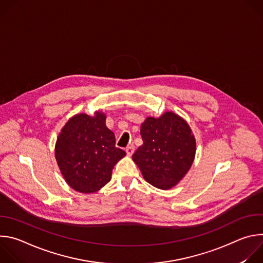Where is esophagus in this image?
Here are the masks:
<instances>
[{"label": "esophagus", "mask_w": 263, "mask_h": 263, "mask_svg": "<svg viewBox=\"0 0 263 263\" xmlns=\"http://www.w3.org/2000/svg\"><path fill=\"white\" fill-rule=\"evenodd\" d=\"M126 153L128 156H131L133 153H134V146L133 145H129L127 148H126Z\"/></svg>", "instance_id": "1"}]
</instances>
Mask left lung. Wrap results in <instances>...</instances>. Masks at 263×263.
Segmentation results:
<instances>
[{
    "label": "left lung",
    "instance_id": "obj_1",
    "mask_svg": "<svg viewBox=\"0 0 263 263\" xmlns=\"http://www.w3.org/2000/svg\"><path fill=\"white\" fill-rule=\"evenodd\" d=\"M140 145L132 156L144 180L170 190L190 171L196 155V139L189 126L174 112L146 118L141 124Z\"/></svg>",
    "mask_w": 263,
    "mask_h": 263
}]
</instances>
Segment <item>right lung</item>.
Segmentation results:
<instances>
[{"label":"right lung","mask_w":263,"mask_h":263,"mask_svg":"<svg viewBox=\"0 0 263 263\" xmlns=\"http://www.w3.org/2000/svg\"><path fill=\"white\" fill-rule=\"evenodd\" d=\"M106 116L80 114L68 120L59 133L55 157L60 172L72 190L92 194L110 179L112 170L126 152L116 146L115 133L106 127Z\"/></svg>","instance_id":"right-lung-1"}]
</instances>
